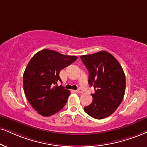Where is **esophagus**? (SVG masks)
<instances>
[{
    "label": "esophagus",
    "instance_id": "34e87169",
    "mask_svg": "<svg viewBox=\"0 0 147 147\" xmlns=\"http://www.w3.org/2000/svg\"><path fill=\"white\" fill-rule=\"evenodd\" d=\"M76 92L77 93H83V91H82V90L81 89V88H78V90H76Z\"/></svg>",
    "mask_w": 147,
    "mask_h": 147
}]
</instances>
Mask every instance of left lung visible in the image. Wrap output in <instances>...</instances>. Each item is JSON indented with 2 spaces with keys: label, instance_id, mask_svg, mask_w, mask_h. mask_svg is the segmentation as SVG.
<instances>
[{
  "label": "left lung",
  "instance_id": "8db88e82",
  "mask_svg": "<svg viewBox=\"0 0 147 147\" xmlns=\"http://www.w3.org/2000/svg\"><path fill=\"white\" fill-rule=\"evenodd\" d=\"M80 58L88 71V84L95 90V93L91 94L93 101L84 107V111L94 119L109 117L124 97L126 82L123 69L117 60L106 51Z\"/></svg>",
  "mask_w": 147,
  "mask_h": 147
}]
</instances>
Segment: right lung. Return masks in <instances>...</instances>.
<instances>
[{
  "mask_svg": "<svg viewBox=\"0 0 147 147\" xmlns=\"http://www.w3.org/2000/svg\"><path fill=\"white\" fill-rule=\"evenodd\" d=\"M77 59L44 49L30 59L23 75V86L27 99L38 114L50 117L65 106L70 90L57 85L62 82L59 73Z\"/></svg>",
  "mask_w": 147,
  "mask_h": 147,
  "instance_id": "add662e5",
  "label": "right lung"
}]
</instances>
